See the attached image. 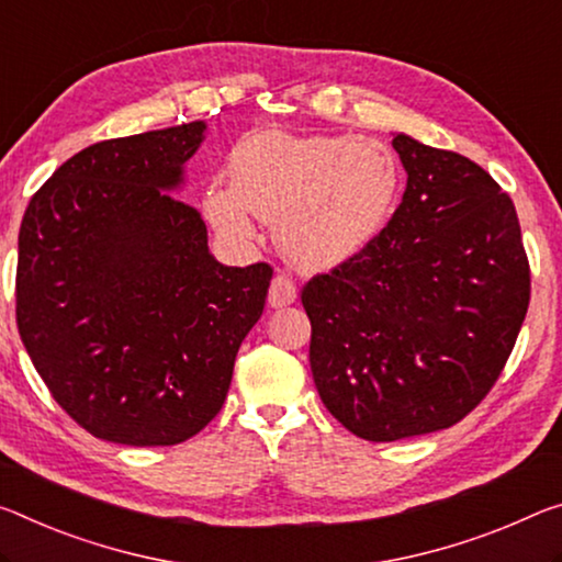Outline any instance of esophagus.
Returning <instances> with one entry per match:
<instances>
[{
  "mask_svg": "<svg viewBox=\"0 0 562 562\" xmlns=\"http://www.w3.org/2000/svg\"><path fill=\"white\" fill-rule=\"evenodd\" d=\"M295 300H297L295 282H292L290 278H284V274H278V278H274L272 284H270V295H267V302H270V307H274V310L288 307Z\"/></svg>",
  "mask_w": 562,
  "mask_h": 562,
  "instance_id": "obj_1",
  "label": "esophagus"
}]
</instances>
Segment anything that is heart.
Masks as SVG:
<instances>
[{"mask_svg":"<svg viewBox=\"0 0 562 562\" xmlns=\"http://www.w3.org/2000/svg\"><path fill=\"white\" fill-rule=\"evenodd\" d=\"M233 184L215 182L202 207L229 243H252L260 217L274 225L288 262L317 272L352 260L393 215L400 167L372 137H295L257 132L229 159Z\"/></svg>","mask_w":562,"mask_h":562,"instance_id":"obj_1","label":"heart"}]
</instances>
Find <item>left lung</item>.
Here are the masks:
<instances>
[{
  "label": "left lung",
  "mask_w": 562,
  "mask_h": 562,
  "mask_svg": "<svg viewBox=\"0 0 562 562\" xmlns=\"http://www.w3.org/2000/svg\"><path fill=\"white\" fill-rule=\"evenodd\" d=\"M403 202L352 260L310 280V368L325 407L370 442L460 423L487 395L530 302L515 204L468 157L397 132Z\"/></svg>",
  "instance_id": "obj_1"
}]
</instances>
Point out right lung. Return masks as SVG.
<instances>
[{"mask_svg": "<svg viewBox=\"0 0 562 562\" xmlns=\"http://www.w3.org/2000/svg\"><path fill=\"white\" fill-rule=\"evenodd\" d=\"M207 122L97 142L30 200L16 325L52 397L94 438L155 448L225 403L270 265L227 267L175 198Z\"/></svg>", "mask_w": 562, "mask_h": 562, "instance_id": "1", "label": "right lung"}]
</instances>
